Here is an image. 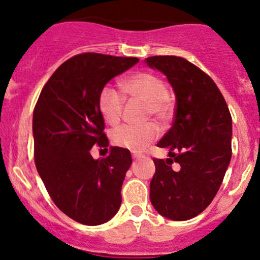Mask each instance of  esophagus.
<instances>
[{"label":"esophagus","mask_w":260,"mask_h":260,"mask_svg":"<svg viewBox=\"0 0 260 260\" xmlns=\"http://www.w3.org/2000/svg\"><path fill=\"white\" fill-rule=\"evenodd\" d=\"M132 157L134 160H138V159H140V157H142V154H138V153H133L132 154Z\"/></svg>","instance_id":"obj_1"}]
</instances>
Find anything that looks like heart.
Returning a JSON list of instances; mask_svg holds the SVG:
<instances>
[{
    "label": "heart",
    "instance_id": "1",
    "mask_svg": "<svg viewBox=\"0 0 260 260\" xmlns=\"http://www.w3.org/2000/svg\"><path fill=\"white\" fill-rule=\"evenodd\" d=\"M120 85L128 96L145 103L148 112L155 117L164 120L171 112V100L166 92L165 83L155 74L137 72L124 78ZM98 107L105 122L115 126L121 120L123 98L115 89L105 86L98 98ZM159 133V128L154 123L123 124L113 131L112 140L117 147L139 153L156 140Z\"/></svg>",
    "mask_w": 260,
    "mask_h": 260
}]
</instances>
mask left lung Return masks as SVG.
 <instances>
[{
	"label": "left lung",
	"instance_id": "1",
	"mask_svg": "<svg viewBox=\"0 0 260 260\" xmlns=\"http://www.w3.org/2000/svg\"><path fill=\"white\" fill-rule=\"evenodd\" d=\"M145 63L165 74L176 96L174 123L157 143L168 149L169 159H154L150 202L161 216L189 220L221 186L232 154L231 115L214 80L187 59L153 56Z\"/></svg>",
	"mask_w": 260,
	"mask_h": 260
}]
</instances>
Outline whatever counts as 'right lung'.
<instances>
[{
  "label": "right lung",
  "instance_id": "obj_1",
  "mask_svg": "<svg viewBox=\"0 0 260 260\" xmlns=\"http://www.w3.org/2000/svg\"><path fill=\"white\" fill-rule=\"evenodd\" d=\"M137 57L82 53L62 63L47 80L32 115L34 159L53 203L80 223L96 226L121 207V188L132 165L129 150L113 147L94 159V144L109 147L98 107L104 86L138 63Z\"/></svg>",
  "mask_w": 260,
  "mask_h": 260
}]
</instances>
